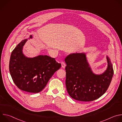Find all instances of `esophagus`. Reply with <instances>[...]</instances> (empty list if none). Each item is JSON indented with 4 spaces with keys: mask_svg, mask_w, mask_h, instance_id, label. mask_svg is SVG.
Returning <instances> with one entry per match:
<instances>
[{
    "mask_svg": "<svg viewBox=\"0 0 122 122\" xmlns=\"http://www.w3.org/2000/svg\"><path fill=\"white\" fill-rule=\"evenodd\" d=\"M66 64L65 63V62H62L61 63V66H62V67L65 68V67H66Z\"/></svg>",
    "mask_w": 122,
    "mask_h": 122,
    "instance_id": "1",
    "label": "esophagus"
}]
</instances>
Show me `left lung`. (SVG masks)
<instances>
[{"instance_id":"left-lung-1","label":"left lung","mask_w":122,"mask_h":122,"mask_svg":"<svg viewBox=\"0 0 122 122\" xmlns=\"http://www.w3.org/2000/svg\"><path fill=\"white\" fill-rule=\"evenodd\" d=\"M106 58V69L101 74H96L88 63L86 53H72L66 57V85L69 95L72 98L91 101L106 92L113 75L111 59L108 56Z\"/></svg>"}]
</instances>
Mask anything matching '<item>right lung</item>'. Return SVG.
<instances>
[{
    "label": "right lung",
    "instance_id": "obj_1",
    "mask_svg": "<svg viewBox=\"0 0 122 122\" xmlns=\"http://www.w3.org/2000/svg\"><path fill=\"white\" fill-rule=\"evenodd\" d=\"M32 35L28 39H32ZM27 39L22 41L12 51L9 70L12 80L20 89L37 93L41 92L50 78L61 67L55 58L46 55L28 57L23 53Z\"/></svg>",
    "mask_w": 122,
    "mask_h": 122
}]
</instances>
